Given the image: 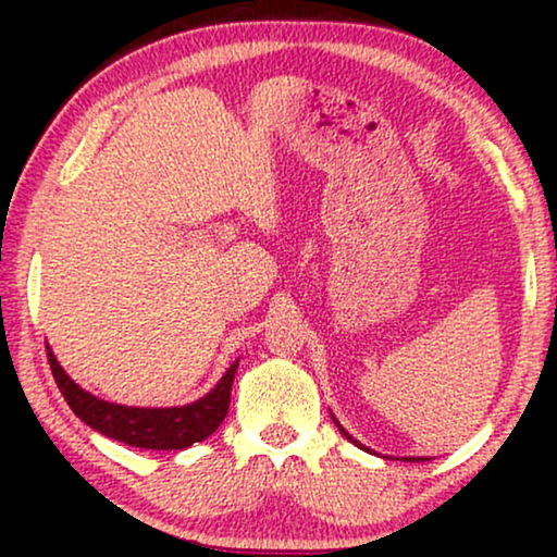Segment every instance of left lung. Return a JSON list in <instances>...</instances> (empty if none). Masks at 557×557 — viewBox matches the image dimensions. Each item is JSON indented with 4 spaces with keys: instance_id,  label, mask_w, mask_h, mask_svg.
Segmentation results:
<instances>
[{
    "instance_id": "1",
    "label": "left lung",
    "mask_w": 557,
    "mask_h": 557,
    "mask_svg": "<svg viewBox=\"0 0 557 557\" xmlns=\"http://www.w3.org/2000/svg\"><path fill=\"white\" fill-rule=\"evenodd\" d=\"M332 421H334V425H337V429H339V433H342V436H345V438L349 441V444L360 446V448H362V451H368V454H372L368 446H362V444H360V441H357V438L352 436V433H347L345 429H342V423L337 421V418H334V413H332ZM387 459H391V456H387ZM393 459H395V456H393ZM403 461H431V459H425V456H403Z\"/></svg>"
}]
</instances>
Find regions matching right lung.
<instances>
[{
  "instance_id": "1",
  "label": "right lung",
  "mask_w": 557,
  "mask_h": 557,
  "mask_svg": "<svg viewBox=\"0 0 557 557\" xmlns=\"http://www.w3.org/2000/svg\"><path fill=\"white\" fill-rule=\"evenodd\" d=\"M48 347V360L52 377L67 400V406L83 423L90 429L103 433L121 444L136 446V448H157V451H180L205 441L210 433L218 431V425L225 421L227 408H231V387L238 362L235 360L225 375L218 380V385L202 398L187 406H172V408H136V406H121V403H109L98 395L83 391L75 380L63 370L58 357L52 355Z\"/></svg>"
}]
</instances>
